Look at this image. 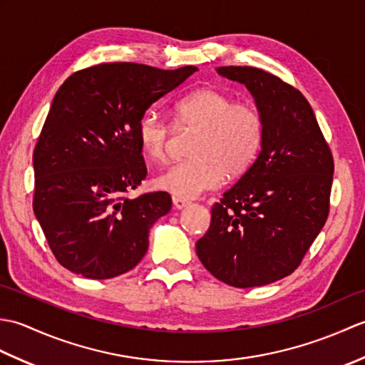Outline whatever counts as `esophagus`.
Here are the masks:
<instances>
[{"label": "esophagus", "instance_id": "obj_1", "mask_svg": "<svg viewBox=\"0 0 365 365\" xmlns=\"http://www.w3.org/2000/svg\"><path fill=\"white\" fill-rule=\"evenodd\" d=\"M173 202H174V207L177 208V210H182V208L190 205V200L182 199V197H173Z\"/></svg>", "mask_w": 365, "mask_h": 365}]
</instances>
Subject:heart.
I'll use <instances>...</instances> for the list:
<instances>
[{"instance_id": "1", "label": "heart", "mask_w": 365, "mask_h": 365, "mask_svg": "<svg viewBox=\"0 0 365 365\" xmlns=\"http://www.w3.org/2000/svg\"><path fill=\"white\" fill-rule=\"evenodd\" d=\"M178 127L197 128L190 145V160L163 170L153 185L175 197L192 199L216 190L224 175H243L257 158L265 138L262 113L251 103H235L229 94L200 88L174 105ZM169 123L158 111L147 110L138 120L136 136L143 153L152 161L166 155Z\"/></svg>"}]
</instances>
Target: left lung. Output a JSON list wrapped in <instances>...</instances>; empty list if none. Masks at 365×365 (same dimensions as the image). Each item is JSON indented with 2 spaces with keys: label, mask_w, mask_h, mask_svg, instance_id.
Returning a JSON list of instances; mask_svg holds the SVG:
<instances>
[{
  "label": "left lung",
  "mask_w": 365,
  "mask_h": 365,
  "mask_svg": "<svg viewBox=\"0 0 365 365\" xmlns=\"http://www.w3.org/2000/svg\"><path fill=\"white\" fill-rule=\"evenodd\" d=\"M216 72L251 92L265 138L252 166L213 205L196 252L216 279L250 289L297 269L327 222L334 163L298 89L255 67Z\"/></svg>",
  "instance_id": "1"
}]
</instances>
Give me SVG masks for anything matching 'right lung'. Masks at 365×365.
Wrapping results in <instances>:
<instances>
[{"label":"right lung","mask_w":365,"mask_h":365,"mask_svg":"<svg viewBox=\"0 0 365 365\" xmlns=\"http://www.w3.org/2000/svg\"><path fill=\"white\" fill-rule=\"evenodd\" d=\"M196 71L111 63L76 72L59 88L33 155V208L64 268L110 279L141 262L150 227L173 200L165 191L123 196L147 174L138 120Z\"/></svg>","instance_id":"right-lung-1"}]
</instances>
